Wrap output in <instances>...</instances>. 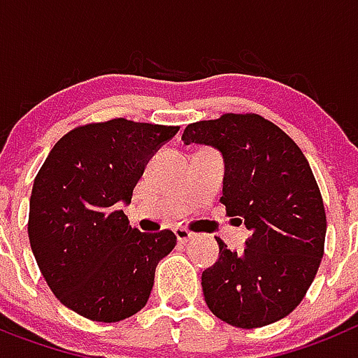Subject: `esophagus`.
<instances>
[{
    "label": "esophagus",
    "instance_id": "esophagus-1",
    "mask_svg": "<svg viewBox=\"0 0 358 358\" xmlns=\"http://www.w3.org/2000/svg\"><path fill=\"white\" fill-rule=\"evenodd\" d=\"M176 239H178V243H187L189 239H192V232H189L187 229H175Z\"/></svg>",
    "mask_w": 358,
    "mask_h": 358
}]
</instances>
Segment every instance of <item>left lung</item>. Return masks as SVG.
<instances>
[{
    "label": "left lung",
    "instance_id": "8db88e82",
    "mask_svg": "<svg viewBox=\"0 0 358 358\" xmlns=\"http://www.w3.org/2000/svg\"><path fill=\"white\" fill-rule=\"evenodd\" d=\"M182 141L222 151L220 201L250 232L243 252L216 238L220 257L201 273L205 303L236 328L287 317L306 295L324 254V203L308 160L281 127L256 113L192 122Z\"/></svg>",
    "mask_w": 358,
    "mask_h": 358
}]
</instances>
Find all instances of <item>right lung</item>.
Returning <instances> with one entry per match:
<instances>
[{"label":"right lung","instance_id":"obj_1","mask_svg":"<svg viewBox=\"0 0 358 358\" xmlns=\"http://www.w3.org/2000/svg\"><path fill=\"white\" fill-rule=\"evenodd\" d=\"M178 129L127 119L77 126L34 180L29 239L37 266L55 297L90 321L141 312L158 261L175 248L173 232H141L117 203L131 201L151 155Z\"/></svg>","mask_w":358,"mask_h":358}]
</instances>
